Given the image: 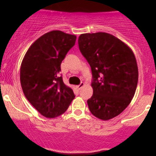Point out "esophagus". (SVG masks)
<instances>
[{"mask_svg":"<svg viewBox=\"0 0 156 156\" xmlns=\"http://www.w3.org/2000/svg\"><path fill=\"white\" fill-rule=\"evenodd\" d=\"M84 85H85L84 83L81 82L79 85H77L76 88H77V89H78V90H80V89L83 87H84Z\"/></svg>","mask_w":156,"mask_h":156,"instance_id":"34e87169","label":"esophagus"}]
</instances>
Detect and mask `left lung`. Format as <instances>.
<instances>
[{"instance_id":"left-lung-1","label":"left lung","mask_w":156,"mask_h":156,"mask_svg":"<svg viewBox=\"0 0 156 156\" xmlns=\"http://www.w3.org/2000/svg\"><path fill=\"white\" fill-rule=\"evenodd\" d=\"M79 48L90 66L93 94L90 112L101 120L117 116L134 96L138 68L134 54L125 43L107 33L81 34Z\"/></svg>"}]
</instances>
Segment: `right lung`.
Wrapping results in <instances>:
<instances>
[{"instance_id": "obj_1", "label": "right lung", "mask_w": 156, "mask_h": 156, "mask_svg": "<svg viewBox=\"0 0 156 156\" xmlns=\"http://www.w3.org/2000/svg\"><path fill=\"white\" fill-rule=\"evenodd\" d=\"M76 36L52 30L30 47L20 68V83L30 104L47 118L67 110L75 98L73 90L59 76L61 63L75 45Z\"/></svg>"}]
</instances>
